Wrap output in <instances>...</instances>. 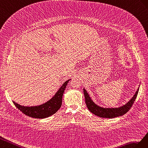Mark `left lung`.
<instances>
[{"instance_id":"8db88e82","label":"left lung","mask_w":148,"mask_h":148,"mask_svg":"<svg viewBox=\"0 0 148 148\" xmlns=\"http://www.w3.org/2000/svg\"><path fill=\"white\" fill-rule=\"evenodd\" d=\"M83 90L87 107L89 110L90 112L99 117L113 119V118L123 115L129 111V110L132 108L133 104L136 99L139 91V88L137 89L133 97L127 103L123 105V106L115 108H105L99 106V105H97L92 100L89 94H88V93L85 88H84Z\"/></svg>"}]
</instances>
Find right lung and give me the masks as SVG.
Listing matches in <instances>:
<instances>
[{
  "instance_id": "right-lung-1",
  "label": "right lung",
  "mask_w": 148,
  "mask_h": 148,
  "mask_svg": "<svg viewBox=\"0 0 148 148\" xmlns=\"http://www.w3.org/2000/svg\"><path fill=\"white\" fill-rule=\"evenodd\" d=\"M71 79H68L62 84L53 97L47 102L36 106H23L13 101V103L18 110L25 115L35 119H45L57 112L62 105V95L67 83Z\"/></svg>"
}]
</instances>
